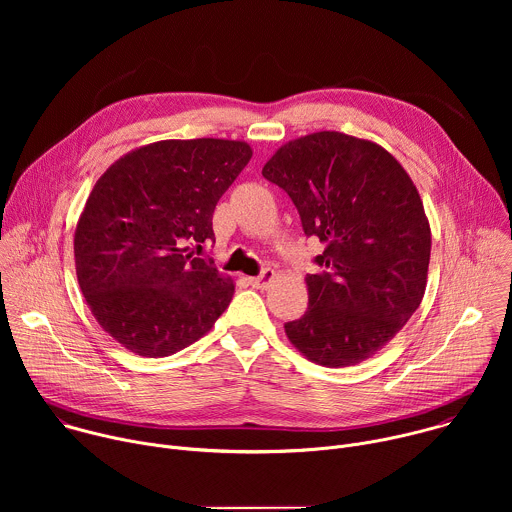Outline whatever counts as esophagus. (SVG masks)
Wrapping results in <instances>:
<instances>
[{
  "label": "esophagus",
  "mask_w": 512,
  "mask_h": 512,
  "mask_svg": "<svg viewBox=\"0 0 512 512\" xmlns=\"http://www.w3.org/2000/svg\"><path fill=\"white\" fill-rule=\"evenodd\" d=\"M275 279H277V273H275L273 269H265L261 275L249 277V283H251L253 287H257V289H267V287L273 285Z\"/></svg>",
  "instance_id": "1"
}]
</instances>
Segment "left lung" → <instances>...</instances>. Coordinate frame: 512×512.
<instances>
[{
	"label": "left lung",
	"instance_id": "1",
	"mask_svg": "<svg viewBox=\"0 0 512 512\" xmlns=\"http://www.w3.org/2000/svg\"><path fill=\"white\" fill-rule=\"evenodd\" d=\"M263 176L326 245L324 269L306 275L308 312L285 324L289 342L328 369L371 358L425 294L431 231L413 180L379 143L340 131L283 143Z\"/></svg>",
	"mask_w": 512,
	"mask_h": 512
}]
</instances>
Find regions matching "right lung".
<instances>
[{
  "mask_svg": "<svg viewBox=\"0 0 512 512\" xmlns=\"http://www.w3.org/2000/svg\"><path fill=\"white\" fill-rule=\"evenodd\" d=\"M251 156L239 139H164L127 152L93 186L75 231L77 279L129 352L174 354L231 304L233 279L188 245L214 239V206Z\"/></svg>",
  "mask_w": 512,
  "mask_h": 512,
  "instance_id": "obj_1",
  "label": "right lung"
}]
</instances>
